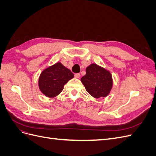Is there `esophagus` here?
I'll return each mask as SVG.
<instances>
[{"label":"esophagus","instance_id":"34e87169","mask_svg":"<svg viewBox=\"0 0 156 156\" xmlns=\"http://www.w3.org/2000/svg\"><path fill=\"white\" fill-rule=\"evenodd\" d=\"M75 77L76 78H79L80 77H81V74H80V73H75Z\"/></svg>","mask_w":156,"mask_h":156}]
</instances>
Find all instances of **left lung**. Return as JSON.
Masks as SVG:
<instances>
[{
  "mask_svg": "<svg viewBox=\"0 0 156 156\" xmlns=\"http://www.w3.org/2000/svg\"><path fill=\"white\" fill-rule=\"evenodd\" d=\"M81 81L86 90L95 98L106 97L112 87L111 73L96 64H92L86 69V75Z\"/></svg>",
  "mask_w": 156,
  "mask_h": 156,
  "instance_id": "1",
  "label": "left lung"
}]
</instances>
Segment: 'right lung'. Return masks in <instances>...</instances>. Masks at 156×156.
Wrapping results in <instances>:
<instances>
[{"label":"right lung","instance_id":"1","mask_svg":"<svg viewBox=\"0 0 156 156\" xmlns=\"http://www.w3.org/2000/svg\"><path fill=\"white\" fill-rule=\"evenodd\" d=\"M74 77L73 73L60 62L45 69L40 75V91L49 98H55L62 91L64 84Z\"/></svg>","mask_w":156,"mask_h":156}]
</instances>
